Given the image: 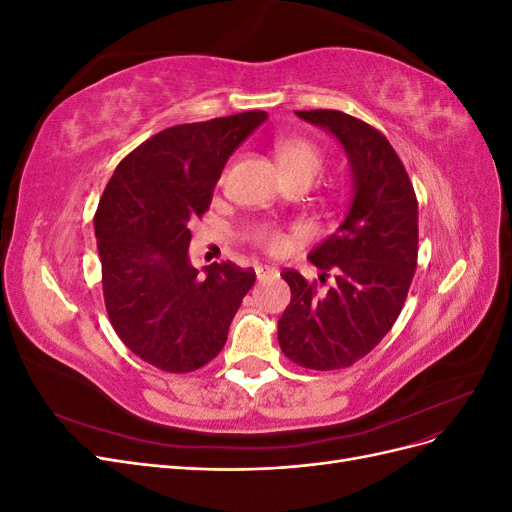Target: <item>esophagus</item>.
Here are the masks:
<instances>
[{
  "mask_svg": "<svg viewBox=\"0 0 512 512\" xmlns=\"http://www.w3.org/2000/svg\"><path fill=\"white\" fill-rule=\"evenodd\" d=\"M256 275H258V282H265V280H275L280 273H277V269L273 267H258Z\"/></svg>",
  "mask_w": 512,
  "mask_h": 512,
  "instance_id": "34e87169",
  "label": "esophagus"
}]
</instances>
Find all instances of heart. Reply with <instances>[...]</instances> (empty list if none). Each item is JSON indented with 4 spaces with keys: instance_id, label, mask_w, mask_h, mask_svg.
Returning <instances> with one entry per match:
<instances>
[{
    "instance_id": "1",
    "label": "heart",
    "mask_w": 512,
    "mask_h": 512,
    "mask_svg": "<svg viewBox=\"0 0 512 512\" xmlns=\"http://www.w3.org/2000/svg\"><path fill=\"white\" fill-rule=\"evenodd\" d=\"M275 158L280 162L282 170L290 181L294 179H309L312 181L322 168L324 156L322 149L309 141L305 136H282L275 141ZM250 241L262 250H267L271 254L282 252L286 247V237L280 230L267 226V224H258L250 230Z\"/></svg>"
}]
</instances>
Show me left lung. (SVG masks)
Returning <instances> with one entry per match:
<instances>
[{
  "label": "left lung",
  "instance_id": "1",
  "mask_svg": "<svg viewBox=\"0 0 512 512\" xmlns=\"http://www.w3.org/2000/svg\"><path fill=\"white\" fill-rule=\"evenodd\" d=\"M335 134L352 166L354 196L337 232L316 245V280L284 269L292 299L277 322L280 348L316 371L344 369L374 350L406 303L418 258V200L404 162L386 136L342 111H297Z\"/></svg>",
  "mask_w": 512,
  "mask_h": 512
}]
</instances>
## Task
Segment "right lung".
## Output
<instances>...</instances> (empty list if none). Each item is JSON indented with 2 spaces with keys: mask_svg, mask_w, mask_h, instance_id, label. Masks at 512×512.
Masks as SVG:
<instances>
[{
  "mask_svg": "<svg viewBox=\"0 0 512 512\" xmlns=\"http://www.w3.org/2000/svg\"><path fill=\"white\" fill-rule=\"evenodd\" d=\"M247 111L181 123L119 162L94 215L108 320L138 359L168 374L196 371L226 344L256 282L254 269L190 265V222L209 211L228 156L262 121Z\"/></svg>",
  "mask_w": 512,
  "mask_h": 512,
  "instance_id": "right-lung-1",
  "label": "right lung"
}]
</instances>
